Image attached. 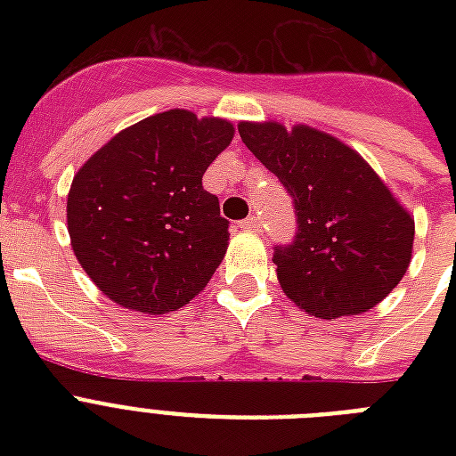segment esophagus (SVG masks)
Masks as SVG:
<instances>
[{
  "label": "esophagus",
  "instance_id": "1",
  "mask_svg": "<svg viewBox=\"0 0 456 456\" xmlns=\"http://www.w3.org/2000/svg\"><path fill=\"white\" fill-rule=\"evenodd\" d=\"M241 224V229H246V232H257L260 229V217L257 215H250V217H246L243 222H239Z\"/></svg>",
  "mask_w": 456,
  "mask_h": 456
}]
</instances>
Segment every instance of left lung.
<instances>
[{
    "label": "left lung",
    "mask_w": 456,
    "mask_h": 456,
    "mask_svg": "<svg viewBox=\"0 0 456 456\" xmlns=\"http://www.w3.org/2000/svg\"><path fill=\"white\" fill-rule=\"evenodd\" d=\"M239 134L293 199L298 232L272 257L286 296L319 319L381 303L410 267L414 220L367 160L307 125L241 123Z\"/></svg>",
    "instance_id": "8db88e82"
}]
</instances>
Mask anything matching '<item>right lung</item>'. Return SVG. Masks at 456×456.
<instances>
[{"label": "right lung", "instance_id": "add662e5", "mask_svg": "<svg viewBox=\"0 0 456 456\" xmlns=\"http://www.w3.org/2000/svg\"><path fill=\"white\" fill-rule=\"evenodd\" d=\"M232 137L222 118L172 109L118 132L77 170L68 234L103 296L165 314L206 289L227 253L229 222L203 172Z\"/></svg>", "mask_w": 456, "mask_h": 456}]
</instances>
